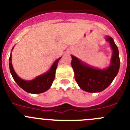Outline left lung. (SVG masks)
Listing matches in <instances>:
<instances>
[{"mask_svg":"<svg viewBox=\"0 0 130 130\" xmlns=\"http://www.w3.org/2000/svg\"><path fill=\"white\" fill-rule=\"evenodd\" d=\"M106 41L109 42L113 49L111 65L106 69H96L71 56V65L74 71V78L79 87L84 91L96 93L104 90L111 84L119 72L120 58L118 47L111 37H108Z\"/></svg>","mask_w":130,"mask_h":130,"instance_id":"left-lung-1","label":"left lung"}]
</instances>
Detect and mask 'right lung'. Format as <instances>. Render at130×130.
<instances>
[{
	"mask_svg": "<svg viewBox=\"0 0 130 130\" xmlns=\"http://www.w3.org/2000/svg\"><path fill=\"white\" fill-rule=\"evenodd\" d=\"M61 58L57 59L54 63L52 67L51 68V69L49 70L48 72H46V74L37 76L33 80L25 81V80L22 79L21 78H20L14 71L12 64H11V54L10 59H9L10 72H11L13 78L15 81V82L18 84L19 86L21 87L25 91H26L27 93H34V94L41 93L49 89L52 85V84L55 78V73H56V70L57 66H58V61Z\"/></svg>",
	"mask_w": 130,
	"mask_h": 130,
	"instance_id": "add662e5",
	"label": "right lung"
}]
</instances>
